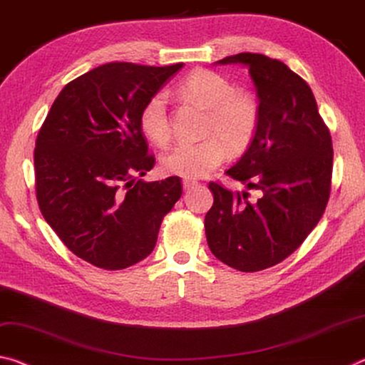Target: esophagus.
Segmentation results:
<instances>
[{"label": "esophagus", "mask_w": 365, "mask_h": 365, "mask_svg": "<svg viewBox=\"0 0 365 365\" xmlns=\"http://www.w3.org/2000/svg\"><path fill=\"white\" fill-rule=\"evenodd\" d=\"M196 185H198V182L190 180V178H185V180H183V190H192L193 187H196Z\"/></svg>", "instance_id": "34e87169"}]
</instances>
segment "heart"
Returning a JSON list of instances; mask_svg holds the SVG:
<instances>
[{
    "instance_id": "heart-1",
    "label": "heart",
    "mask_w": 365,
    "mask_h": 365,
    "mask_svg": "<svg viewBox=\"0 0 365 365\" xmlns=\"http://www.w3.org/2000/svg\"><path fill=\"white\" fill-rule=\"evenodd\" d=\"M180 92L207 108L203 141H182L162 158V169L172 175L200 178L225 158V148L239 154L250 146L259 125V103L252 92L237 91L230 81L211 69H196L182 81ZM141 131L153 143L170 141L172 120L165 92H155L140 112Z\"/></svg>"
}]
</instances>
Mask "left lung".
<instances>
[{
    "mask_svg": "<svg viewBox=\"0 0 365 365\" xmlns=\"http://www.w3.org/2000/svg\"><path fill=\"white\" fill-rule=\"evenodd\" d=\"M242 63L257 86L259 125L250 146L225 172L259 192H230L210 182L214 203L205 217L212 255L255 273L292 255L320 221L331 192L333 146L310 86L284 63L258 53L219 60Z\"/></svg>",
    "mask_w": 365,
    "mask_h": 365,
    "instance_id": "8db88e82",
    "label": "left lung"
}]
</instances>
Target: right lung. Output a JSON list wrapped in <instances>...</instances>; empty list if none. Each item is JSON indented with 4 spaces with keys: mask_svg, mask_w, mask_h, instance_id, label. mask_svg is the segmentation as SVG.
Here are the masks:
<instances>
[{
    "mask_svg": "<svg viewBox=\"0 0 365 365\" xmlns=\"http://www.w3.org/2000/svg\"><path fill=\"white\" fill-rule=\"evenodd\" d=\"M182 66L113 61L91 69L61 89L38 131L40 212L74 255L97 268L125 269L146 258L182 196L178 177L138 178L155 164L140 112Z\"/></svg>",
    "mask_w": 365,
    "mask_h": 365,
    "instance_id": "add662e5",
    "label": "right lung"
}]
</instances>
